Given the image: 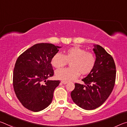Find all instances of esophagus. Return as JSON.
<instances>
[{
  "mask_svg": "<svg viewBox=\"0 0 127 127\" xmlns=\"http://www.w3.org/2000/svg\"><path fill=\"white\" fill-rule=\"evenodd\" d=\"M61 83H62V84L65 85V84H66V83H68V82H66V81H61Z\"/></svg>",
  "mask_w": 127,
  "mask_h": 127,
  "instance_id": "obj_1",
  "label": "esophagus"
}]
</instances>
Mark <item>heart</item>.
Here are the masks:
<instances>
[{"label":"heart","instance_id":"1","mask_svg":"<svg viewBox=\"0 0 127 127\" xmlns=\"http://www.w3.org/2000/svg\"><path fill=\"white\" fill-rule=\"evenodd\" d=\"M68 63H70L71 67L56 71L57 78L67 82L74 80L81 73L82 75L89 74L95 65L96 58L92 53L76 46L66 49L63 55L56 54L51 61L52 65L56 68L63 67Z\"/></svg>","mask_w":127,"mask_h":127}]
</instances>
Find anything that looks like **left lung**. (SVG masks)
<instances>
[{
    "mask_svg": "<svg viewBox=\"0 0 127 127\" xmlns=\"http://www.w3.org/2000/svg\"><path fill=\"white\" fill-rule=\"evenodd\" d=\"M94 46L96 63L93 70L82 79L85 85L75 83L70 94L75 104L87 110L97 108L106 100L113 91L116 78L113 57L102 46Z\"/></svg>",
    "mask_w": 127,
    "mask_h": 127,
    "instance_id": "obj_1",
    "label": "left lung"
}]
</instances>
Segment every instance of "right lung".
<instances>
[{"label":"right lung","instance_id":"add662e5","mask_svg":"<svg viewBox=\"0 0 127 127\" xmlns=\"http://www.w3.org/2000/svg\"><path fill=\"white\" fill-rule=\"evenodd\" d=\"M61 48L40 43L28 49L17 59L13 76L14 90L19 101L29 110L40 111L52 101L54 91L61 82L46 79L54 75L51 59Z\"/></svg>","mask_w":127,"mask_h":127}]
</instances>
